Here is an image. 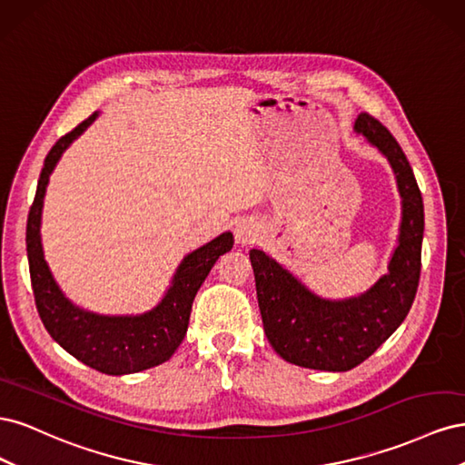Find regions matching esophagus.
<instances>
[{
  "label": "esophagus",
  "mask_w": 465,
  "mask_h": 465,
  "mask_svg": "<svg viewBox=\"0 0 465 465\" xmlns=\"http://www.w3.org/2000/svg\"><path fill=\"white\" fill-rule=\"evenodd\" d=\"M234 236H236V242L238 244H252L256 242L258 238V224L254 221H246L242 219L241 223L234 227Z\"/></svg>",
  "instance_id": "34e87169"
}]
</instances>
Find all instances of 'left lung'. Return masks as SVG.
<instances>
[{"label": "left lung", "mask_w": 465, "mask_h": 465, "mask_svg": "<svg viewBox=\"0 0 465 465\" xmlns=\"http://www.w3.org/2000/svg\"><path fill=\"white\" fill-rule=\"evenodd\" d=\"M355 132L384 154L396 174L401 223L388 273L355 297L323 299L263 250H250L267 341L279 357L304 369L345 372L367 361L400 328L419 287L425 211L411 164L367 112L357 116Z\"/></svg>", "instance_id": "1"}]
</instances>
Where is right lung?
<instances>
[{
    "instance_id": "obj_1",
    "label": "right lung",
    "mask_w": 465,
    "mask_h": 465,
    "mask_svg": "<svg viewBox=\"0 0 465 465\" xmlns=\"http://www.w3.org/2000/svg\"><path fill=\"white\" fill-rule=\"evenodd\" d=\"M98 112L81 122L74 132L58 139L42 168L36 195L26 221V256L36 311L42 323L69 355L87 367L112 374H134L157 367L174 355L188 330L192 302L219 256L232 248V232L190 252L180 262L163 299L143 314H96L69 301L50 272L42 248L40 224L45 195L55 164L65 149L96 120Z\"/></svg>"
}]
</instances>
